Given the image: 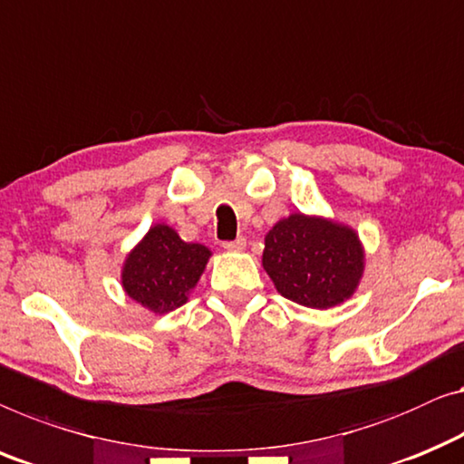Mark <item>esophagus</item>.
I'll return each instance as SVG.
<instances>
[{"mask_svg":"<svg viewBox=\"0 0 464 464\" xmlns=\"http://www.w3.org/2000/svg\"><path fill=\"white\" fill-rule=\"evenodd\" d=\"M245 246H246V240L243 237H238L237 240H226L224 243L226 251H243Z\"/></svg>","mask_w":464,"mask_h":464,"instance_id":"esophagus-1","label":"esophagus"}]
</instances>
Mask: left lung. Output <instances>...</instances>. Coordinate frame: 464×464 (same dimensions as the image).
<instances>
[{
	"instance_id": "1",
	"label": "left lung",
	"mask_w": 464,
	"mask_h": 464,
	"mask_svg": "<svg viewBox=\"0 0 464 464\" xmlns=\"http://www.w3.org/2000/svg\"><path fill=\"white\" fill-rule=\"evenodd\" d=\"M264 270L282 297L328 310L358 288L364 251L352 227L293 213L266 234Z\"/></svg>"
}]
</instances>
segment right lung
Wrapping results in <instances>:
<instances>
[{"instance_id":"right-lung-1","label":"right lung","mask_w":464,"mask_h":464,"mask_svg":"<svg viewBox=\"0 0 464 464\" xmlns=\"http://www.w3.org/2000/svg\"><path fill=\"white\" fill-rule=\"evenodd\" d=\"M209 257L207 246L184 243L173 227L157 224L127 255L121 280L136 304L167 314L186 304Z\"/></svg>"}]
</instances>
